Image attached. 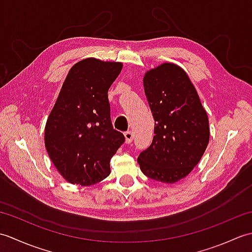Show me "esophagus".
Listing matches in <instances>:
<instances>
[{
  "label": "esophagus",
  "instance_id": "esophagus-1",
  "mask_svg": "<svg viewBox=\"0 0 252 252\" xmlns=\"http://www.w3.org/2000/svg\"><path fill=\"white\" fill-rule=\"evenodd\" d=\"M125 137H126V143L130 144L133 141V133L131 131H126L125 132Z\"/></svg>",
  "mask_w": 252,
  "mask_h": 252
}]
</instances>
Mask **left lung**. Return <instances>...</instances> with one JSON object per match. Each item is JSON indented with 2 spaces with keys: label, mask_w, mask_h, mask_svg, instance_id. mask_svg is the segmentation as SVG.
I'll list each match as a JSON object with an SVG mask.
<instances>
[{
  "label": "left lung",
  "mask_w": 252,
  "mask_h": 252,
  "mask_svg": "<svg viewBox=\"0 0 252 252\" xmlns=\"http://www.w3.org/2000/svg\"><path fill=\"white\" fill-rule=\"evenodd\" d=\"M144 90L155 120L151 146L137 158L149 179L173 184L190 173L209 143V121L186 72L165 63L144 77Z\"/></svg>",
  "instance_id": "obj_1"
}]
</instances>
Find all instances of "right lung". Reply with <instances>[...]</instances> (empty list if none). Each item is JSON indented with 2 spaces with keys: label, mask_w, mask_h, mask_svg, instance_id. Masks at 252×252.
Listing matches in <instances>:
<instances>
[{
  "label": "right lung",
  "mask_w": 252,
  "mask_h": 252,
  "mask_svg": "<svg viewBox=\"0 0 252 252\" xmlns=\"http://www.w3.org/2000/svg\"><path fill=\"white\" fill-rule=\"evenodd\" d=\"M121 63L87 58L68 72L45 126L47 154L63 179L90 186L110 174V159L126 138L114 129L108 90Z\"/></svg>",
  "instance_id": "add662e5"
}]
</instances>
